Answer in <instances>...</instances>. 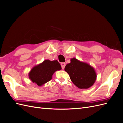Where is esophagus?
<instances>
[{
  "instance_id": "obj_1",
  "label": "esophagus",
  "mask_w": 123,
  "mask_h": 123,
  "mask_svg": "<svg viewBox=\"0 0 123 123\" xmlns=\"http://www.w3.org/2000/svg\"><path fill=\"white\" fill-rule=\"evenodd\" d=\"M61 67H62V69H64L65 67V66H66V64L65 62H62L61 63Z\"/></svg>"
}]
</instances>
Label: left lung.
I'll return each mask as SVG.
<instances>
[{"label":"left lung","instance_id":"obj_1","mask_svg":"<svg viewBox=\"0 0 123 123\" xmlns=\"http://www.w3.org/2000/svg\"><path fill=\"white\" fill-rule=\"evenodd\" d=\"M65 70L68 73L73 83L80 89L89 88L96 80L94 69L86 63L75 58L71 59V62L66 66Z\"/></svg>","mask_w":123,"mask_h":123}]
</instances>
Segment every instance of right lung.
<instances>
[{
    "instance_id": "right-lung-1",
    "label": "right lung",
    "mask_w": 123,
    "mask_h": 123,
    "mask_svg": "<svg viewBox=\"0 0 123 123\" xmlns=\"http://www.w3.org/2000/svg\"><path fill=\"white\" fill-rule=\"evenodd\" d=\"M61 69V66L57 61L45 60L31 70L29 78L33 83L40 86L50 81L56 71Z\"/></svg>"
}]
</instances>
